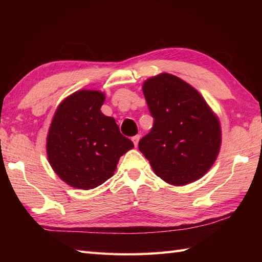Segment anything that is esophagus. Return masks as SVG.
<instances>
[{"label":"esophagus","mask_w":262,"mask_h":262,"mask_svg":"<svg viewBox=\"0 0 262 262\" xmlns=\"http://www.w3.org/2000/svg\"><path fill=\"white\" fill-rule=\"evenodd\" d=\"M140 138H141L140 135H135V136L132 137V141H133V143H134V145H135L136 147H137V145H138V141H140Z\"/></svg>","instance_id":"obj_1"}]
</instances>
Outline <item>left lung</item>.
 <instances>
[{"label":"left lung","mask_w":262,"mask_h":262,"mask_svg":"<svg viewBox=\"0 0 262 262\" xmlns=\"http://www.w3.org/2000/svg\"><path fill=\"white\" fill-rule=\"evenodd\" d=\"M143 92L154 122L138 148L155 174L174 186L202 178L220 152L217 117L197 90L172 74L148 79Z\"/></svg>","instance_id":"8db88e82"}]
</instances>
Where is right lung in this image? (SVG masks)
Masks as SVG:
<instances>
[{"label": "right lung", "instance_id": "1", "mask_svg": "<svg viewBox=\"0 0 262 262\" xmlns=\"http://www.w3.org/2000/svg\"><path fill=\"white\" fill-rule=\"evenodd\" d=\"M103 102L101 92L77 91L58 105L49 127V163L74 188L89 190L107 181L121 155L134 147L113 117L101 113Z\"/></svg>", "mask_w": 262, "mask_h": 262}]
</instances>
